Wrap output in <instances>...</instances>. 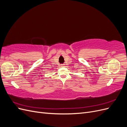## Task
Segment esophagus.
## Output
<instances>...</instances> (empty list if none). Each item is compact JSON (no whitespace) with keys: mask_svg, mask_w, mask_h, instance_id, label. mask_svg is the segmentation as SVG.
I'll use <instances>...</instances> for the list:
<instances>
[{"mask_svg":"<svg viewBox=\"0 0 127 127\" xmlns=\"http://www.w3.org/2000/svg\"><path fill=\"white\" fill-rule=\"evenodd\" d=\"M61 67H64V64H61Z\"/></svg>","mask_w":127,"mask_h":127,"instance_id":"obj_1","label":"esophagus"}]
</instances>
